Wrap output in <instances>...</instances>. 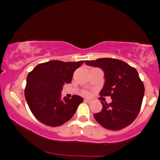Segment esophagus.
Listing matches in <instances>:
<instances>
[{
  "instance_id": "obj_1",
  "label": "esophagus",
  "mask_w": 160,
  "mask_h": 160,
  "mask_svg": "<svg viewBox=\"0 0 160 160\" xmlns=\"http://www.w3.org/2000/svg\"><path fill=\"white\" fill-rule=\"evenodd\" d=\"M84 101H85V102H89V103H90V102H92V99H89V98H85Z\"/></svg>"
}]
</instances>
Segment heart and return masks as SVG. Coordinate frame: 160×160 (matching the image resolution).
Here are the masks:
<instances>
[{
  "mask_svg": "<svg viewBox=\"0 0 160 160\" xmlns=\"http://www.w3.org/2000/svg\"><path fill=\"white\" fill-rule=\"evenodd\" d=\"M88 94H89V92H87V91H85L84 92V95H88Z\"/></svg>",
  "mask_w": 160,
  "mask_h": 160,
  "instance_id": "1",
  "label": "heart"
}]
</instances>
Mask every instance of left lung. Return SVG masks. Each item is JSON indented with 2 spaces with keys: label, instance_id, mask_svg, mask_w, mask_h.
Returning a JSON list of instances; mask_svg holds the SVG:
<instances>
[{
  "label": "left lung",
  "instance_id": "1",
  "mask_svg": "<svg viewBox=\"0 0 160 160\" xmlns=\"http://www.w3.org/2000/svg\"><path fill=\"white\" fill-rule=\"evenodd\" d=\"M86 65L100 68L104 72L102 96H111L112 102L104 103L94 117L103 128L119 130L130 125L138 114L144 95V85L136 69L124 61L113 58H100L85 61Z\"/></svg>",
  "mask_w": 160,
  "mask_h": 160
}]
</instances>
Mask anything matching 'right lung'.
<instances>
[{
	"label": "right lung",
	"mask_w": 160,
	"mask_h": 160,
	"mask_svg": "<svg viewBox=\"0 0 160 160\" xmlns=\"http://www.w3.org/2000/svg\"><path fill=\"white\" fill-rule=\"evenodd\" d=\"M84 61L52 60L38 64L28 73L25 97L32 114L50 127L60 126L73 117L84 99L73 95L61 98L65 84L71 82L73 72Z\"/></svg>",
	"instance_id": "right-lung-1"
}]
</instances>
